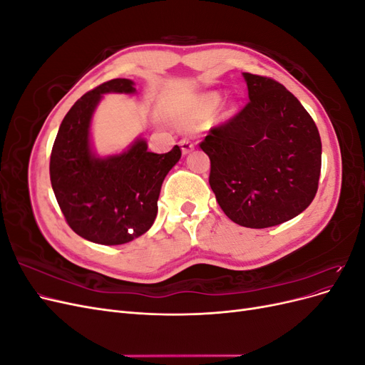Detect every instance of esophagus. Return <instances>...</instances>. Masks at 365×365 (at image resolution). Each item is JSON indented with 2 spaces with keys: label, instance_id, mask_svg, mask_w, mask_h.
Segmentation results:
<instances>
[{
  "label": "esophagus",
  "instance_id": "34e87169",
  "mask_svg": "<svg viewBox=\"0 0 365 365\" xmlns=\"http://www.w3.org/2000/svg\"><path fill=\"white\" fill-rule=\"evenodd\" d=\"M180 146H181L182 153H189V152H192L195 149V143L190 138H182L180 141Z\"/></svg>",
  "mask_w": 365,
  "mask_h": 365
}]
</instances>
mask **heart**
Returning a JSON list of instances; mask_svg holds the SVG:
<instances>
[{
    "mask_svg": "<svg viewBox=\"0 0 365 365\" xmlns=\"http://www.w3.org/2000/svg\"><path fill=\"white\" fill-rule=\"evenodd\" d=\"M219 102H220V97L217 94H210L200 102V108L205 113H212L213 109L219 105Z\"/></svg>",
    "mask_w": 365,
    "mask_h": 365,
    "instance_id": "obj_1",
    "label": "heart"
}]
</instances>
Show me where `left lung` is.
<instances>
[{"label": "left lung", "mask_w": 365, "mask_h": 365, "mask_svg": "<svg viewBox=\"0 0 365 365\" xmlns=\"http://www.w3.org/2000/svg\"><path fill=\"white\" fill-rule=\"evenodd\" d=\"M250 102L210 129L200 148L210 187L233 222L268 228L309 207L322 172V138L298 98L271 77L242 73Z\"/></svg>", "instance_id": "1"}]
</instances>
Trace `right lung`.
Returning <instances> with one entry per match:
<instances>
[{
	"instance_id": "right-lung-1",
	"label": "right lung",
	"mask_w": 365,
	"mask_h": 365,
	"mask_svg": "<svg viewBox=\"0 0 365 365\" xmlns=\"http://www.w3.org/2000/svg\"><path fill=\"white\" fill-rule=\"evenodd\" d=\"M134 94V82L113 79L88 91L63 117L50 157V180L67 224L76 235L101 245H123L145 235L158 212L165 175L181 158L148 150L138 138L128 150L106 158L91 149V117L102 94Z\"/></svg>"
}]
</instances>
